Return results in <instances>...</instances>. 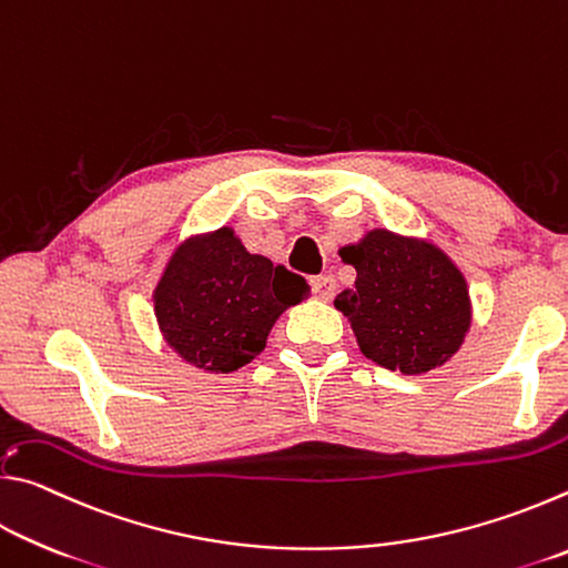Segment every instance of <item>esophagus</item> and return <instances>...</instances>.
<instances>
[{
  "mask_svg": "<svg viewBox=\"0 0 568 568\" xmlns=\"http://www.w3.org/2000/svg\"><path fill=\"white\" fill-rule=\"evenodd\" d=\"M311 287H313V295L318 297V301H331V297L335 295V277L331 273L315 275L311 281Z\"/></svg>",
  "mask_w": 568,
  "mask_h": 568,
  "instance_id": "34e87169",
  "label": "esophagus"
}]
</instances>
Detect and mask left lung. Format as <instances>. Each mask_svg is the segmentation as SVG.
Returning a JSON list of instances; mask_svg holds the SVG:
<instances>
[{"instance_id": "obj_1", "label": "left lung", "mask_w": 568, "mask_h": 568, "mask_svg": "<svg viewBox=\"0 0 568 568\" xmlns=\"http://www.w3.org/2000/svg\"><path fill=\"white\" fill-rule=\"evenodd\" d=\"M355 285L335 297L365 358L406 376L428 373L454 355L470 328L464 273L434 243L371 230L345 245Z\"/></svg>"}]
</instances>
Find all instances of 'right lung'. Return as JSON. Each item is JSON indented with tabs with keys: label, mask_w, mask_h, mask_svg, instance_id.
<instances>
[{
	"label": "right lung",
	"mask_w": 568,
	"mask_h": 568,
	"mask_svg": "<svg viewBox=\"0 0 568 568\" xmlns=\"http://www.w3.org/2000/svg\"><path fill=\"white\" fill-rule=\"evenodd\" d=\"M311 287L301 275L247 253L233 227L190 237L155 287L162 338L182 361L233 373L261 355L267 333Z\"/></svg>",
	"instance_id": "obj_1"
}]
</instances>
